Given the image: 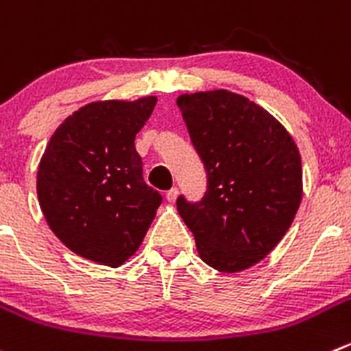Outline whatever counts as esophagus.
Segmentation results:
<instances>
[{
    "label": "esophagus",
    "instance_id": "esophagus-1",
    "mask_svg": "<svg viewBox=\"0 0 351 351\" xmlns=\"http://www.w3.org/2000/svg\"><path fill=\"white\" fill-rule=\"evenodd\" d=\"M176 197H178V189H171L166 192V199H168V202H175Z\"/></svg>",
    "mask_w": 351,
    "mask_h": 351
}]
</instances>
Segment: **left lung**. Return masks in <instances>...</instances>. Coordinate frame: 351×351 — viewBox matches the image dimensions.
<instances>
[{
    "instance_id": "1",
    "label": "left lung",
    "mask_w": 351,
    "mask_h": 351,
    "mask_svg": "<svg viewBox=\"0 0 351 351\" xmlns=\"http://www.w3.org/2000/svg\"><path fill=\"white\" fill-rule=\"evenodd\" d=\"M207 171V192L176 207L199 257L240 273L266 257L290 230L304 193L293 137L264 108L224 89L176 99Z\"/></svg>"
}]
</instances>
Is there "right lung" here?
I'll return each instance as SVG.
<instances>
[{
    "instance_id": "1",
    "label": "right lung",
    "mask_w": 351,
    "mask_h": 351,
    "mask_svg": "<svg viewBox=\"0 0 351 351\" xmlns=\"http://www.w3.org/2000/svg\"><path fill=\"white\" fill-rule=\"evenodd\" d=\"M158 97L94 101L51 135L39 169L37 199L51 231L71 252L110 267L141 247L161 195L142 176L135 135Z\"/></svg>"
}]
</instances>
